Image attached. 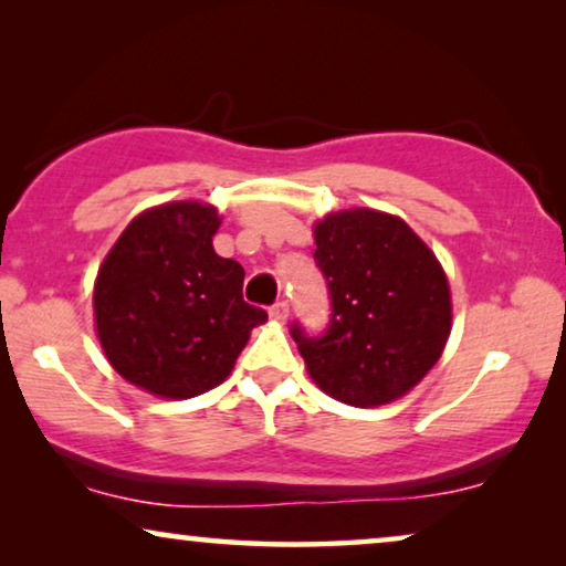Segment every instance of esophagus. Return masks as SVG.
Here are the masks:
<instances>
[{
    "label": "esophagus",
    "mask_w": 566,
    "mask_h": 566,
    "mask_svg": "<svg viewBox=\"0 0 566 566\" xmlns=\"http://www.w3.org/2000/svg\"><path fill=\"white\" fill-rule=\"evenodd\" d=\"M289 314H291L289 301H277V304L270 306V319L277 322V324H285V322H289Z\"/></svg>",
    "instance_id": "obj_1"
}]
</instances>
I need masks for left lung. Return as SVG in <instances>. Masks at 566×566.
<instances>
[{"mask_svg":"<svg viewBox=\"0 0 566 566\" xmlns=\"http://www.w3.org/2000/svg\"><path fill=\"white\" fill-rule=\"evenodd\" d=\"M314 242L332 316L319 337L291 324L308 376L353 407L405 397L451 335V289L438 258L399 216L370 208L324 216Z\"/></svg>","mask_w":566,"mask_h":566,"instance_id":"1","label":"left lung"}]
</instances>
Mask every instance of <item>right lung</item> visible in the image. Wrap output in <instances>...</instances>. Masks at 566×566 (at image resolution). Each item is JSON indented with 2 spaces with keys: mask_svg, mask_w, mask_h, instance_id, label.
I'll return each mask as SVG.
<instances>
[{
  "mask_svg": "<svg viewBox=\"0 0 566 566\" xmlns=\"http://www.w3.org/2000/svg\"><path fill=\"white\" fill-rule=\"evenodd\" d=\"M219 227V211L198 200L149 208L97 270L99 345L138 389L165 399L213 389L268 319L242 298L244 268L216 254Z\"/></svg>",
  "mask_w": 566,
  "mask_h": 566,
  "instance_id": "add662e5",
  "label": "right lung"
}]
</instances>
